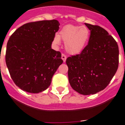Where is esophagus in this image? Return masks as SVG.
Instances as JSON below:
<instances>
[{
    "label": "esophagus",
    "instance_id": "obj_1",
    "mask_svg": "<svg viewBox=\"0 0 125 125\" xmlns=\"http://www.w3.org/2000/svg\"><path fill=\"white\" fill-rule=\"evenodd\" d=\"M62 59L63 60V62H65L66 61V59H67V56H66L65 54L62 53Z\"/></svg>",
    "mask_w": 125,
    "mask_h": 125
}]
</instances>
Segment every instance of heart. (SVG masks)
<instances>
[{"label":"heart","mask_w":125,"mask_h":125,"mask_svg":"<svg viewBox=\"0 0 125 125\" xmlns=\"http://www.w3.org/2000/svg\"><path fill=\"white\" fill-rule=\"evenodd\" d=\"M90 37V31L85 26L67 24L63 27L58 35H55L53 42L59 45L60 39L65 42L67 52L70 54L81 53L86 46Z\"/></svg>","instance_id":"obj_1"}]
</instances>
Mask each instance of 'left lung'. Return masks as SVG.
I'll list each match as a JSON object with an SVG mask.
<instances>
[{"label": "left lung", "mask_w": 125, "mask_h": 125, "mask_svg": "<svg viewBox=\"0 0 125 125\" xmlns=\"http://www.w3.org/2000/svg\"><path fill=\"white\" fill-rule=\"evenodd\" d=\"M91 31L88 44L80 54L67 58L68 76L73 90L90 95L104 89L118 68L119 49L108 31L97 25L85 23Z\"/></svg>", "instance_id": "obj_1"}]
</instances>
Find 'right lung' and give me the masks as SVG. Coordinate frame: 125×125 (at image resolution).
Segmentation results:
<instances>
[{
	"instance_id": "add662e5",
	"label": "right lung",
	"mask_w": 125,
	"mask_h": 125,
	"mask_svg": "<svg viewBox=\"0 0 125 125\" xmlns=\"http://www.w3.org/2000/svg\"><path fill=\"white\" fill-rule=\"evenodd\" d=\"M59 26L55 19L28 22L9 38L5 63L12 81L21 89L39 93L50 86L63 63L61 53L51 47Z\"/></svg>"
}]
</instances>
